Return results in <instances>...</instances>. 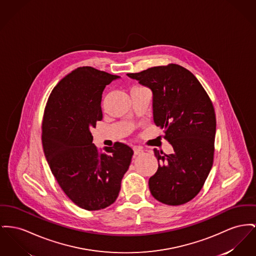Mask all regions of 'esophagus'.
Instances as JSON below:
<instances>
[{
	"mask_svg": "<svg viewBox=\"0 0 256 256\" xmlns=\"http://www.w3.org/2000/svg\"><path fill=\"white\" fill-rule=\"evenodd\" d=\"M134 154L137 156V154H140L143 152V149H142L141 147H138V146H137V147L134 148Z\"/></svg>",
	"mask_w": 256,
	"mask_h": 256,
	"instance_id": "1",
	"label": "esophagus"
}]
</instances>
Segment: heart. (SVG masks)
<instances>
[{
    "mask_svg": "<svg viewBox=\"0 0 256 256\" xmlns=\"http://www.w3.org/2000/svg\"><path fill=\"white\" fill-rule=\"evenodd\" d=\"M134 88H141V87H140V86H136Z\"/></svg>",
    "mask_w": 256,
    "mask_h": 256,
    "instance_id": "heart-1",
    "label": "heart"
}]
</instances>
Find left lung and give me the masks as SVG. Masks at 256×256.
Returning <instances> with one entry per match:
<instances>
[{
	"mask_svg": "<svg viewBox=\"0 0 256 256\" xmlns=\"http://www.w3.org/2000/svg\"><path fill=\"white\" fill-rule=\"evenodd\" d=\"M152 92L156 126L174 152L154 149L158 171L149 180L158 201L178 206L194 199L203 188L214 162L216 114L207 92L188 70L176 64L128 74Z\"/></svg>",
	"mask_w": 256,
	"mask_h": 256,
	"instance_id": "8db88e82",
	"label": "left lung"
}]
</instances>
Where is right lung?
<instances>
[{"mask_svg": "<svg viewBox=\"0 0 256 256\" xmlns=\"http://www.w3.org/2000/svg\"><path fill=\"white\" fill-rule=\"evenodd\" d=\"M118 77L77 68L54 87L44 108L42 139L47 162L66 196L84 210H102L116 201L134 154L120 142L106 147V152L92 143L90 130L102 120V92Z\"/></svg>", "mask_w": 256, "mask_h": 256, "instance_id": "add662e5", "label": "right lung"}]
</instances>
